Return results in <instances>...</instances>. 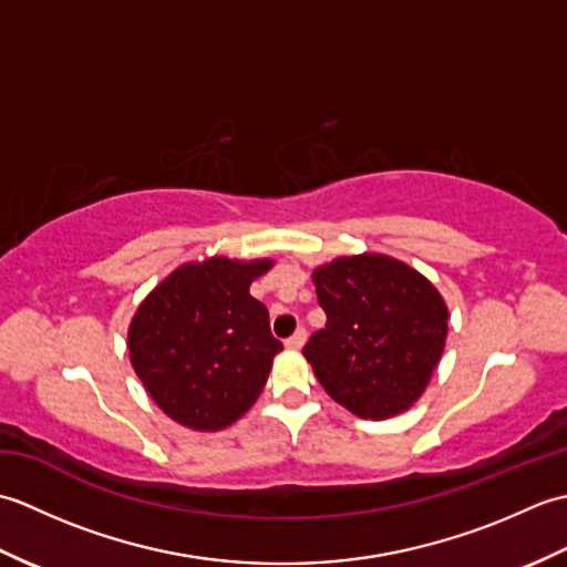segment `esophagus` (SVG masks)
Returning a JSON list of instances; mask_svg holds the SVG:
<instances>
[{"label":"esophagus","mask_w":567,"mask_h":567,"mask_svg":"<svg viewBox=\"0 0 567 567\" xmlns=\"http://www.w3.org/2000/svg\"><path fill=\"white\" fill-rule=\"evenodd\" d=\"M305 343H307V331L305 329H297L292 339L285 341V348H287V351H302Z\"/></svg>","instance_id":"34e87169"}]
</instances>
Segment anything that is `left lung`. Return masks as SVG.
Instances as JSON below:
<instances>
[{
  "instance_id": "left-lung-1",
  "label": "left lung",
  "mask_w": 567,
  "mask_h": 567,
  "mask_svg": "<svg viewBox=\"0 0 567 567\" xmlns=\"http://www.w3.org/2000/svg\"><path fill=\"white\" fill-rule=\"evenodd\" d=\"M327 327L305 346L333 402L382 421L412 409L441 363L449 305L426 275L384 252L321 262L311 272Z\"/></svg>"
}]
</instances>
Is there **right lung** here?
Listing matches in <instances>:
<instances>
[{
	"label": "right lung",
	"mask_w": 567,
	"mask_h": 567,
	"mask_svg": "<svg viewBox=\"0 0 567 567\" xmlns=\"http://www.w3.org/2000/svg\"><path fill=\"white\" fill-rule=\"evenodd\" d=\"M272 258L187 260L143 297L128 323V358L175 424L212 433L256 404L282 343L250 285Z\"/></svg>",
	"instance_id": "add662e5"
}]
</instances>
